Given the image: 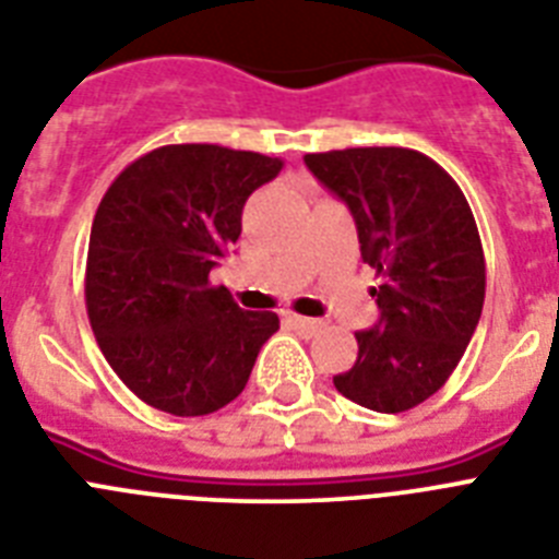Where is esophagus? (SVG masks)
I'll return each instance as SVG.
<instances>
[{
    "mask_svg": "<svg viewBox=\"0 0 559 559\" xmlns=\"http://www.w3.org/2000/svg\"><path fill=\"white\" fill-rule=\"evenodd\" d=\"M284 321H287L289 326H295V330H301V332H316L318 326H321V321H316V318L295 316V312H287V316H284Z\"/></svg>",
    "mask_w": 559,
    "mask_h": 559,
    "instance_id": "1",
    "label": "esophagus"
}]
</instances>
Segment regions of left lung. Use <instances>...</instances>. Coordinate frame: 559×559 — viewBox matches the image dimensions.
<instances>
[{
    "label": "left lung",
    "instance_id": "obj_1",
    "mask_svg": "<svg viewBox=\"0 0 559 559\" xmlns=\"http://www.w3.org/2000/svg\"><path fill=\"white\" fill-rule=\"evenodd\" d=\"M349 207L381 318L355 332L358 360L332 378L349 401L397 415L431 397L461 364L486 298V261L466 195L438 162L406 147L304 156Z\"/></svg>",
    "mask_w": 559,
    "mask_h": 559
}]
</instances>
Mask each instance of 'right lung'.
Returning <instances> with one entry per match:
<instances>
[{"mask_svg": "<svg viewBox=\"0 0 559 559\" xmlns=\"http://www.w3.org/2000/svg\"><path fill=\"white\" fill-rule=\"evenodd\" d=\"M281 167L250 150L167 144L107 187L87 247V318L112 372L153 409L195 417L236 401L278 330L275 312L241 309L210 270Z\"/></svg>", "mask_w": 559, "mask_h": 559, "instance_id": "add662e5", "label": "right lung"}]
</instances>
